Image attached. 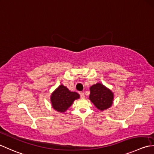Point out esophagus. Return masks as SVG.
I'll list each match as a JSON object with an SVG mask.
<instances>
[{
  "label": "esophagus",
  "mask_w": 154,
  "mask_h": 154,
  "mask_svg": "<svg viewBox=\"0 0 154 154\" xmlns=\"http://www.w3.org/2000/svg\"><path fill=\"white\" fill-rule=\"evenodd\" d=\"M80 96H81V99H85V93H84L83 92H81V93H80Z\"/></svg>",
  "instance_id": "obj_1"
}]
</instances>
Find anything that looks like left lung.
Masks as SVG:
<instances>
[{
    "label": "left lung",
    "mask_w": 154,
    "mask_h": 154,
    "mask_svg": "<svg viewBox=\"0 0 154 154\" xmlns=\"http://www.w3.org/2000/svg\"><path fill=\"white\" fill-rule=\"evenodd\" d=\"M89 99L99 110L103 111L112 106L114 94L102 83H97L90 87Z\"/></svg>",
    "instance_id": "8db88e82"
}]
</instances>
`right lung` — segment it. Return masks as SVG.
<instances>
[{
	"instance_id": "right-lung-1",
	"label": "right lung",
	"mask_w": 154,
	"mask_h": 154,
	"mask_svg": "<svg viewBox=\"0 0 154 154\" xmlns=\"http://www.w3.org/2000/svg\"><path fill=\"white\" fill-rule=\"evenodd\" d=\"M79 97L77 92L69 91L67 87L61 84L51 93V103L54 109L60 113H65L74 101Z\"/></svg>"
}]
</instances>
